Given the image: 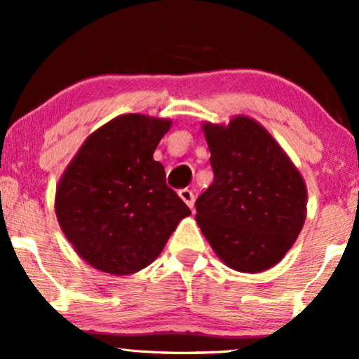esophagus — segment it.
Masks as SVG:
<instances>
[{
  "mask_svg": "<svg viewBox=\"0 0 359 359\" xmlns=\"http://www.w3.org/2000/svg\"><path fill=\"white\" fill-rule=\"evenodd\" d=\"M178 194H180L181 200H183L184 203H187V205L193 210V208H194V194H193L191 189L183 188V189H180Z\"/></svg>",
  "mask_w": 359,
  "mask_h": 359,
  "instance_id": "34e87169",
  "label": "esophagus"
}]
</instances>
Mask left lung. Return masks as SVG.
Here are the masks:
<instances>
[{
  "mask_svg": "<svg viewBox=\"0 0 359 359\" xmlns=\"http://www.w3.org/2000/svg\"><path fill=\"white\" fill-rule=\"evenodd\" d=\"M213 183L196 200V221L229 268L274 266L302 231L306 187L291 159L255 119L203 126Z\"/></svg>",
  "mask_w": 359,
  "mask_h": 359,
  "instance_id": "obj_1",
  "label": "left lung"
}]
</instances>
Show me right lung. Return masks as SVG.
I'll use <instances>...</instances> for the list:
<instances>
[{
    "instance_id": "1",
    "label": "right lung",
    "mask_w": 359,
    "mask_h": 359,
    "mask_svg": "<svg viewBox=\"0 0 359 359\" xmlns=\"http://www.w3.org/2000/svg\"><path fill=\"white\" fill-rule=\"evenodd\" d=\"M170 119L125 114L85 141L56 189L65 236L100 271L131 274L151 264L191 210L154 161Z\"/></svg>"
}]
</instances>
